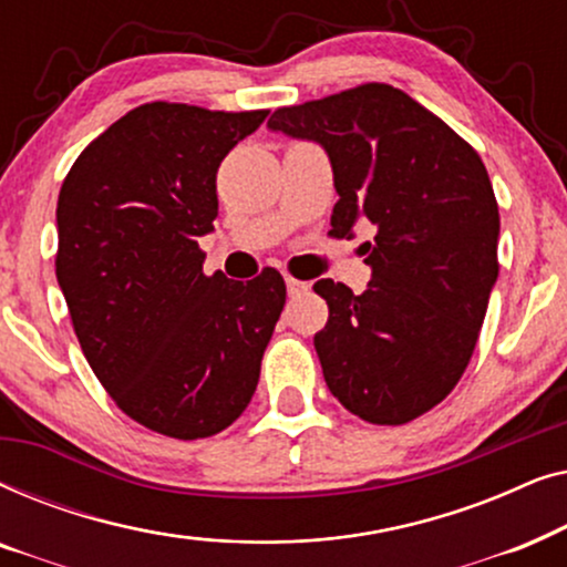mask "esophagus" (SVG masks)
I'll return each mask as SVG.
<instances>
[{
  "instance_id": "obj_1",
  "label": "esophagus",
  "mask_w": 567,
  "mask_h": 567,
  "mask_svg": "<svg viewBox=\"0 0 567 567\" xmlns=\"http://www.w3.org/2000/svg\"><path fill=\"white\" fill-rule=\"evenodd\" d=\"M309 289V284L299 281V278L293 276H286V291H289V297H299V293H305Z\"/></svg>"
}]
</instances>
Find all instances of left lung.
Listing matches in <instances>:
<instances>
[{
  "label": "left lung",
  "instance_id": "left-lung-1",
  "mask_svg": "<svg viewBox=\"0 0 567 567\" xmlns=\"http://www.w3.org/2000/svg\"><path fill=\"white\" fill-rule=\"evenodd\" d=\"M270 131L328 152L338 204L330 235L363 243L367 291L322 278L328 324L315 336L340 405L374 425H402L436 408L477 346L498 278L501 216L480 154L439 115L392 84L278 107Z\"/></svg>",
  "mask_w": 567,
  "mask_h": 567
}]
</instances>
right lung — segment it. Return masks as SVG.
I'll return each instance as SVG.
<instances>
[{
  "label": "right lung",
  "instance_id": "right-lung-1",
  "mask_svg": "<svg viewBox=\"0 0 567 567\" xmlns=\"http://www.w3.org/2000/svg\"><path fill=\"white\" fill-rule=\"evenodd\" d=\"M268 111L146 103L87 144L56 206V278L84 359L144 429L214 436L250 405L286 305L276 268L204 274L216 169Z\"/></svg>",
  "mask_w": 567,
  "mask_h": 567
}]
</instances>
